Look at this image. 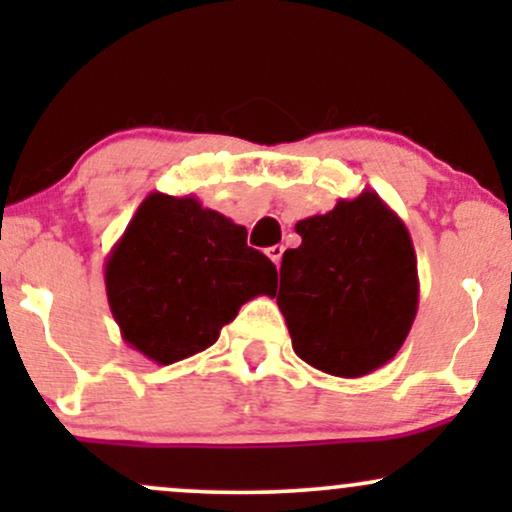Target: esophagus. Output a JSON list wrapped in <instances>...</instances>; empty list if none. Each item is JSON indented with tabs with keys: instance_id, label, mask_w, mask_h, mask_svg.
Masks as SVG:
<instances>
[{
	"instance_id": "esophagus-1",
	"label": "esophagus",
	"mask_w": 512,
	"mask_h": 512,
	"mask_svg": "<svg viewBox=\"0 0 512 512\" xmlns=\"http://www.w3.org/2000/svg\"><path fill=\"white\" fill-rule=\"evenodd\" d=\"M267 255H269V260L279 267L281 257H284V245H272V248H267Z\"/></svg>"
}]
</instances>
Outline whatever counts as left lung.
<instances>
[{
  "instance_id": "1",
  "label": "left lung",
  "mask_w": 512,
  "mask_h": 512,
  "mask_svg": "<svg viewBox=\"0 0 512 512\" xmlns=\"http://www.w3.org/2000/svg\"><path fill=\"white\" fill-rule=\"evenodd\" d=\"M276 296L293 351L305 363L363 378L397 356L419 310L416 252L404 221L378 192L339 199L296 223Z\"/></svg>"
}]
</instances>
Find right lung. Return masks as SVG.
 <instances>
[{
    "label": "right lung",
    "instance_id": "1",
    "mask_svg": "<svg viewBox=\"0 0 512 512\" xmlns=\"http://www.w3.org/2000/svg\"><path fill=\"white\" fill-rule=\"evenodd\" d=\"M245 226L195 195L151 192L105 260V293L122 339L158 366L209 349L276 267L248 248Z\"/></svg>",
    "mask_w": 512,
    "mask_h": 512
}]
</instances>
